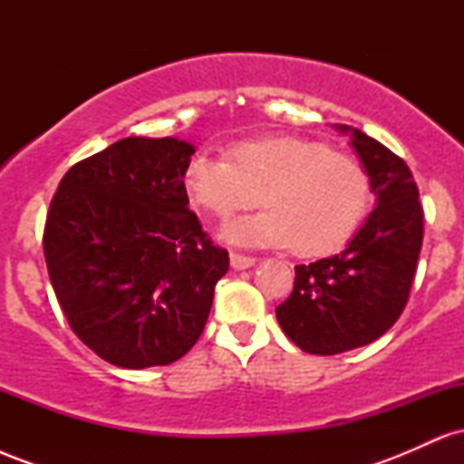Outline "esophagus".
Segmentation results:
<instances>
[{"instance_id": "1", "label": "esophagus", "mask_w": 464, "mask_h": 464, "mask_svg": "<svg viewBox=\"0 0 464 464\" xmlns=\"http://www.w3.org/2000/svg\"><path fill=\"white\" fill-rule=\"evenodd\" d=\"M257 259L250 257V255H242V253H231V266L236 270H246L250 266H255Z\"/></svg>"}]
</instances>
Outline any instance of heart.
<instances>
[{
	"label": "heart",
	"instance_id": "b5f03b06",
	"mask_svg": "<svg viewBox=\"0 0 464 464\" xmlns=\"http://www.w3.org/2000/svg\"><path fill=\"white\" fill-rule=\"evenodd\" d=\"M188 198L218 220L259 202L266 211L244 218L225 236L237 244L287 246L301 257H323L358 231L371 207V179L358 159L323 141L259 137L237 141L227 157L198 152L183 169Z\"/></svg>",
	"mask_w": 464,
	"mask_h": 464
}]
</instances>
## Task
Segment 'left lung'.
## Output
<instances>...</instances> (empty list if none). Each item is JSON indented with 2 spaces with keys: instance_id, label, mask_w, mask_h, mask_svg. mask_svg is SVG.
<instances>
[{
  "instance_id": "left-lung-1",
  "label": "left lung",
  "mask_w": 464,
  "mask_h": 464,
  "mask_svg": "<svg viewBox=\"0 0 464 464\" xmlns=\"http://www.w3.org/2000/svg\"><path fill=\"white\" fill-rule=\"evenodd\" d=\"M338 129L351 130L377 207L343 253L296 266L292 295L276 307L284 334L314 355L364 347L397 323L423 244V207L406 161L358 129Z\"/></svg>"
}]
</instances>
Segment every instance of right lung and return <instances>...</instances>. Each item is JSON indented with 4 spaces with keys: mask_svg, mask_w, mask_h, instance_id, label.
<instances>
[{
    "mask_svg": "<svg viewBox=\"0 0 464 464\" xmlns=\"http://www.w3.org/2000/svg\"><path fill=\"white\" fill-rule=\"evenodd\" d=\"M188 141L129 137L67 169L44 253L73 334L121 369L172 364L194 347L228 270L189 211Z\"/></svg>",
    "mask_w": 464,
    "mask_h": 464,
    "instance_id": "1",
    "label": "right lung"
}]
</instances>
